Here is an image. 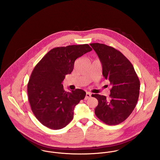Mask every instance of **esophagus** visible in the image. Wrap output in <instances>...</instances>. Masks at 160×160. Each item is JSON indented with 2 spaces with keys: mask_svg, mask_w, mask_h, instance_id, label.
Instances as JSON below:
<instances>
[{
  "mask_svg": "<svg viewBox=\"0 0 160 160\" xmlns=\"http://www.w3.org/2000/svg\"><path fill=\"white\" fill-rule=\"evenodd\" d=\"M91 93L90 92H87L86 94V97H85V100H87L88 98H89L91 97Z\"/></svg>",
  "mask_w": 160,
  "mask_h": 160,
  "instance_id": "34e87169",
  "label": "esophagus"
}]
</instances>
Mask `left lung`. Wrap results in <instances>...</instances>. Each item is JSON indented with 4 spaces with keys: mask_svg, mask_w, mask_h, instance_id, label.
<instances>
[{
    "mask_svg": "<svg viewBox=\"0 0 160 160\" xmlns=\"http://www.w3.org/2000/svg\"><path fill=\"white\" fill-rule=\"evenodd\" d=\"M102 66V74L109 80L110 99L93 94L98 100L95 114L108 125H117L126 120L135 108L139 96L140 81L134 67L119 50L103 44H90Z\"/></svg>",
    "mask_w": 160,
    "mask_h": 160,
    "instance_id": "obj_1",
    "label": "left lung"
}]
</instances>
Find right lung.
I'll use <instances>...</instances> for the list:
<instances>
[{
  "mask_svg": "<svg viewBox=\"0 0 160 160\" xmlns=\"http://www.w3.org/2000/svg\"><path fill=\"white\" fill-rule=\"evenodd\" d=\"M92 50L88 44L54 48L33 69L28 84V98L32 113L44 126L60 129L72 119L75 106L86 93L79 89L65 91L62 82L72 71L75 60Z\"/></svg>",
  "mask_w": 160,
  "mask_h": 160,
  "instance_id": "obj_1",
  "label": "right lung"
}]
</instances>
